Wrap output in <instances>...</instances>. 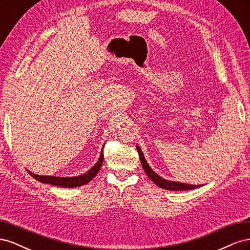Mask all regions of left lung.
I'll list each match as a JSON object with an SVG mask.
<instances>
[{
    "instance_id": "8db88e82",
    "label": "left lung",
    "mask_w": 250,
    "mask_h": 250,
    "mask_svg": "<svg viewBox=\"0 0 250 250\" xmlns=\"http://www.w3.org/2000/svg\"><path fill=\"white\" fill-rule=\"evenodd\" d=\"M137 150H138L139 155H140V160H141V164L143 166L144 171L146 172L148 177L152 180L157 187L165 188V190H169V191H186V190H192V188H196L200 187V186H193V185L175 183V181L166 180V179L162 178L161 176H158L157 174L149 167V165L147 164L145 157H144V154L142 152V150L139 146H137Z\"/></svg>"
}]
</instances>
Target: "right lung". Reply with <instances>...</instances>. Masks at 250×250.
Here are the masks:
<instances>
[{
  "mask_svg": "<svg viewBox=\"0 0 250 250\" xmlns=\"http://www.w3.org/2000/svg\"><path fill=\"white\" fill-rule=\"evenodd\" d=\"M103 160H104V154L102 151L99 161L97 162V164L94 166V167L86 173L83 174V175L76 176V177L42 176V175H36V174H33L32 172H29V171L28 172L32 177H34L36 180L42 181L43 184H50V185H54V186L62 187V188H76V187H81L83 185L88 184L89 181L97 175V173L99 172L101 166L103 164Z\"/></svg>",
  "mask_w": 250,
  "mask_h": 250,
  "instance_id": "obj_1",
  "label": "right lung"
}]
</instances>
